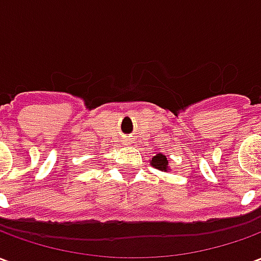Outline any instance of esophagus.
Masks as SVG:
<instances>
[{"label":"esophagus","instance_id":"1","mask_svg":"<svg viewBox=\"0 0 261 261\" xmlns=\"http://www.w3.org/2000/svg\"><path fill=\"white\" fill-rule=\"evenodd\" d=\"M131 141H133V138H125V142H127V144H130Z\"/></svg>","mask_w":261,"mask_h":261}]
</instances>
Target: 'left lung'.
I'll return each mask as SVG.
<instances>
[{"instance_id":"8db88e82","label":"left lung","mask_w":261,"mask_h":261,"mask_svg":"<svg viewBox=\"0 0 261 261\" xmlns=\"http://www.w3.org/2000/svg\"><path fill=\"white\" fill-rule=\"evenodd\" d=\"M151 165H152L153 168H156V169L159 170H164V172L169 170V168H168V166H169V162H168V159H166V156H165L164 153H156V155L151 159Z\"/></svg>"}]
</instances>
